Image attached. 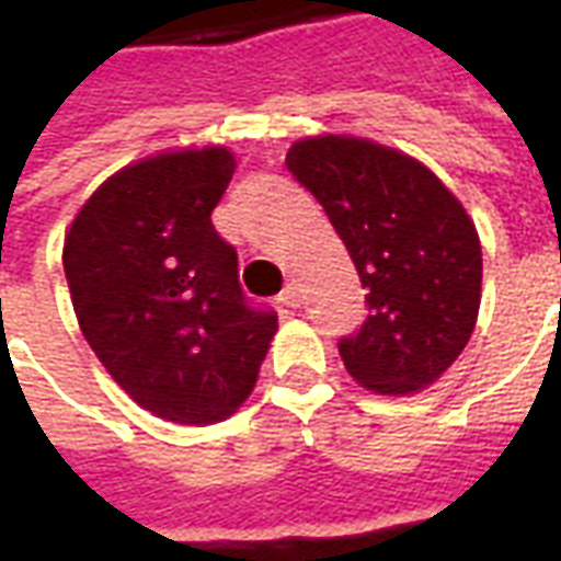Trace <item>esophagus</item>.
I'll list each match as a JSON object with an SVG mask.
<instances>
[{"label":"esophagus","instance_id":"34e87169","mask_svg":"<svg viewBox=\"0 0 561 561\" xmlns=\"http://www.w3.org/2000/svg\"><path fill=\"white\" fill-rule=\"evenodd\" d=\"M279 304L282 306H291V309H297V306H300V285H297V282H288V285H285V288H282V294H279Z\"/></svg>","mask_w":561,"mask_h":561}]
</instances>
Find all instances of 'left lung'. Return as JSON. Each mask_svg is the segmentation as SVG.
<instances>
[{"instance_id": "8db88e82", "label": "left lung", "mask_w": 561, "mask_h": 561, "mask_svg": "<svg viewBox=\"0 0 561 561\" xmlns=\"http://www.w3.org/2000/svg\"><path fill=\"white\" fill-rule=\"evenodd\" d=\"M288 171L328 213L366 288L369 316L342 336L357 385L414 393L466 348L481 306V240L421 161L364 138L297 140Z\"/></svg>"}]
</instances>
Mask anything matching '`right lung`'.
Listing matches in <instances>:
<instances>
[{"label": "right lung", "instance_id": "right-lung-1", "mask_svg": "<svg viewBox=\"0 0 561 561\" xmlns=\"http://www.w3.org/2000/svg\"><path fill=\"white\" fill-rule=\"evenodd\" d=\"M225 147L161 152L114 173L62 249L80 330L119 388L176 423L225 421L252 393L276 312L240 288L213 228L233 176Z\"/></svg>", "mask_w": 561, "mask_h": 561}]
</instances>
